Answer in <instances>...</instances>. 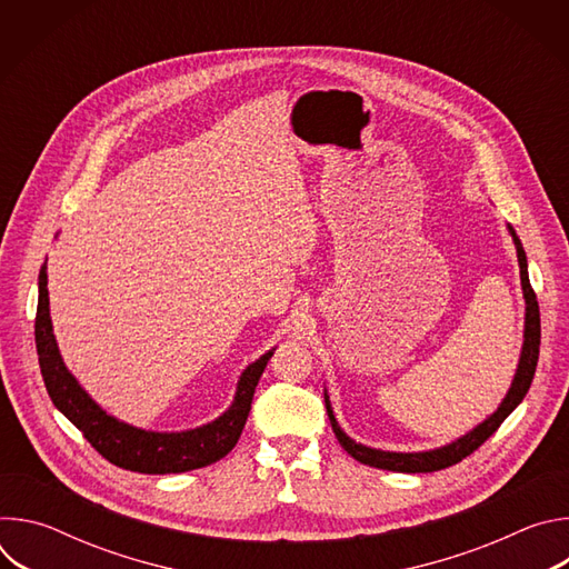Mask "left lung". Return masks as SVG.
I'll list each match as a JSON object with an SVG mask.
<instances>
[{
  "label": "left lung",
  "mask_w": 569,
  "mask_h": 569,
  "mask_svg": "<svg viewBox=\"0 0 569 569\" xmlns=\"http://www.w3.org/2000/svg\"><path fill=\"white\" fill-rule=\"evenodd\" d=\"M509 231L513 236L516 250H518V263H520V281H522V295H525V342H522V351H520V362L511 382V389L507 391L505 400L500 402V408L481 421L477 428H472L468 435L459 437L457 441L435 448V450H426V452H389V450H376L369 446H362L358 441H353L336 421L333 408L329 393L323 391V402H327V412L333 426V432L340 441V446L360 463H367L371 468H382V470H393V472H435L441 468H448L452 463H459L463 457H468L470 452H475L486 439H489L500 426L502 421L518 408L522 402V398L527 396L533 373H536V365H538V353H540V310H538V301H536V292L529 283V272H527V254L522 250V242L516 236V229L509 224Z\"/></svg>",
  "instance_id": "left-lung-1"
}]
</instances>
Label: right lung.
I'll return each mask as SVG.
<instances>
[{"instance_id": "obj_1", "label": "right lung", "mask_w": 569, "mask_h": 569, "mask_svg": "<svg viewBox=\"0 0 569 569\" xmlns=\"http://www.w3.org/2000/svg\"><path fill=\"white\" fill-rule=\"evenodd\" d=\"M36 347L44 387L56 408L83 432L94 450L110 463L146 475L187 472L222 459L240 439L242 428H246L254 389L268 360L274 353V349H270L240 373L233 402L224 415L207 426L184 432H152L128 426L108 415L99 402H94L92 396L78 385V380L64 367L49 315L47 263L38 277Z\"/></svg>"}]
</instances>
